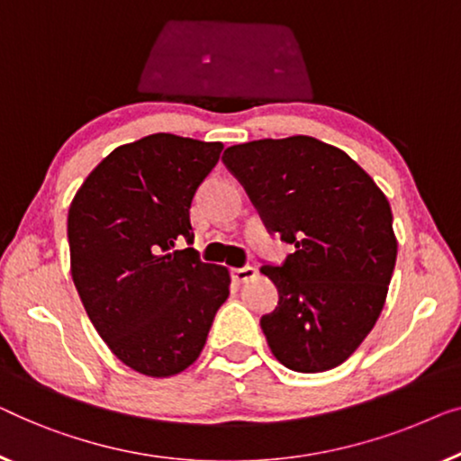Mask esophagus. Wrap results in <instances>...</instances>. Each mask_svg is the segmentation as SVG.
Returning <instances> with one entry per match:
<instances>
[{
  "label": "esophagus",
  "instance_id": "obj_1",
  "mask_svg": "<svg viewBox=\"0 0 461 461\" xmlns=\"http://www.w3.org/2000/svg\"><path fill=\"white\" fill-rule=\"evenodd\" d=\"M255 276H257V269H255V267H249V265H246V267L231 269V277H233V280H236L238 284L249 282V280H252V277H255Z\"/></svg>",
  "mask_w": 461,
  "mask_h": 461
}]
</instances>
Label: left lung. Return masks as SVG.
Returning a JSON list of instances; mask_svg holds the SVG:
<instances>
[{
    "label": "left lung",
    "instance_id": "left-lung-1",
    "mask_svg": "<svg viewBox=\"0 0 461 461\" xmlns=\"http://www.w3.org/2000/svg\"><path fill=\"white\" fill-rule=\"evenodd\" d=\"M223 163L267 231L294 246L261 267L280 294L261 317L271 353L303 374L340 366L372 332L397 261L386 196L347 152L309 135L231 146Z\"/></svg>",
    "mask_w": 461,
    "mask_h": 461
}]
</instances>
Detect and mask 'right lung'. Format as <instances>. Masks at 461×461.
<instances>
[{"instance_id":"1","label":"right lung","mask_w":461,"mask_h":461,"mask_svg":"<svg viewBox=\"0 0 461 461\" xmlns=\"http://www.w3.org/2000/svg\"><path fill=\"white\" fill-rule=\"evenodd\" d=\"M221 141L154 133L114 148L68 209L70 274L94 328L135 372L167 378L203 353L230 296L228 267L200 261L190 206Z\"/></svg>"}]
</instances>
